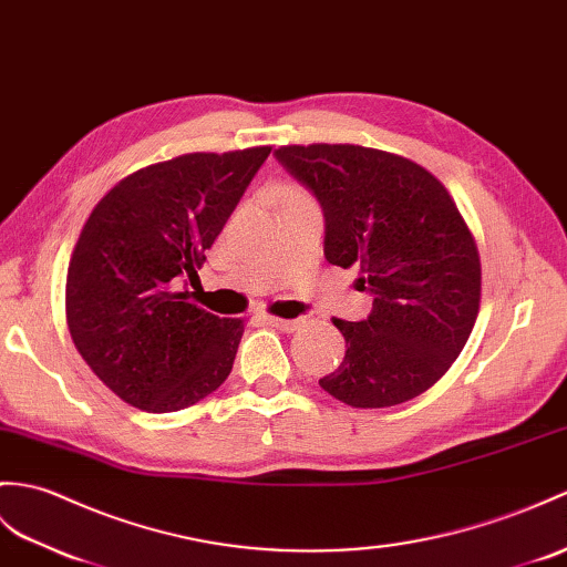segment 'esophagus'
Masks as SVG:
<instances>
[{"label": "esophagus", "instance_id": "obj_1", "mask_svg": "<svg viewBox=\"0 0 567 567\" xmlns=\"http://www.w3.org/2000/svg\"><path fill=\"white\" fill-rule=\"evenodd\" d=\"M262 321L275 326V328H280V331H285V333H292L301 326V321H297V319H278V316H270V313H262Z\"/></svg>", "mask_w": 567, "mask_h": 567}]
</instances>
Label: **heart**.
Wrapping results in <instances>:
<instances>
[{"mask_svg": "<svg viewBox=\"0 0 567 567\" xmlns=\"http://www.w3.org/2000/svg\"><path fill=\"white\" fill-rule=\"evenodd\" d=\"M307 193L301 190V188H297V186H287V188H282V200H292V197H305Z\"/></svg>", "mask_w": 567, "mask_h": 567, "instance_id": "heart-1", "label": "heart"}]
</instances>
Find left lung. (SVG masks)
<instances>
[{"instance_id":"8db88e82","label":"left lung","mask_w":567,"mask_h":567,"mask_svg":"<svg viewBox=\"0 0 567 567\" xmlns=\"http://www.w3.org/2000/svg\"><path fill=\"white\" fill-rule=\"evenodd\" d=\"M278 162L316 195L331 266L360 268L364 321L333 319L346 358L319 379L352 408L427 391L464 350L481 307V258L452 195L427 168L360 144H289Z\"/></svg>"}]
</instances>
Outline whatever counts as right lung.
I'll list each match as a JSON object with an SVG mask.
<instances>
[{
  "instance_id": "1",
  "label": "right lung",
  "mask_w": 567,
  "mask_h": 567,
  "mask_svg": "<svg viewBox=\"0 0 567 567\" xmlns=\"http://www.w3.org/2000/svg\"><path fill=\"white\" fill-rule=\"evenodd\" d=\"M268 154H183L130 174L91 209L68 268V326L91 372L140 411H181L229 377L244 321L193 305L181 278H197Z\"/></svg>"
}]
</instances>
